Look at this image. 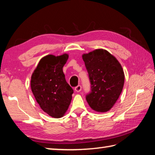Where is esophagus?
<instances>
[{"label": "esophagus", "mask_w": 155, "mask_h": 155, "mask_svg": "<svg viewBox=\"0 0 155 155\" xmlns=\"http://www.w3.org/2000/svg\"><path fill=\"white\" fill-rule=\"evenodd\" d=\"M74 90L75 91H77V92H79V91H81V85L77 86V87L74 88Z\"/></svg>", "instance_id": "esophagus-1"}]
</instances>
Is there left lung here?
Listing matches in <instances>:
<instances>
[{"label": "left lung", "mask_w": 155, "mask_h": 155, "mask_svg": "<svg viewBox=\"0 0 155 155\" xmlns=\"http://www.w3.org/2000/svg\"><path fill=\"white\" fill-rule=\"evenodd\" d=\"M91 82V93L86 96L94 111H109L119 98L124 83V73L115 57L99 48L83 54Z\"/></svg>", "instance_id": "obj_1"}]
</instances>
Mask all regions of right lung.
I'll return each mask as SVG.
<instances>
[{"mask_svg":"<svg viewBox=\"0 0 155 155\" xmlns=\"http://www.w3.org/2000/svg\"><path fill=\"white\" fill-rule=\"evenodd\" d=\"M68 57L67 53L59 56L48 54L40 59L31 75V88L37 103L54 118L65 114L74 92L63 72Z\"/></svg>","mask_w":155,"mask_h":155,"instance_id":"1","label":"right lung"}]
</instances>
